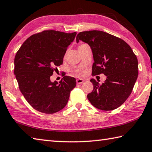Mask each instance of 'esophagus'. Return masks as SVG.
I'll list each match as a JSON object with an SVG mask.
<instances>
[{
  "label": "esophagus",
  "instance_id": "obj_1",
  "mask_svg": "<svg viewBox=\"0 0 152 152\" xmlns=\"http://www.w3.org/2000/svg\"><path fill=\"white\" fill-rule=\"evenodd\" d=\"M76 81H77V83L78 85H80V84L83 83L84 80H83V79H77Z\"/></svg>",
  "mask_w": 152,
  "mask_h": 152
}]
</instances>
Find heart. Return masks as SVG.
<instances>
[{
    "label": "heart",
    "mask_w": 152,
    "mask_h": 152,
    "mask_svg": "<svg viewBox=\"0 0 152 152\" xmlns=\"http://www.w3.org/2000/svg\"><path fill=\"white\" fill-rule=\"evenodd\" d=\"M83 45H85V44H83V45H80V46H79V47H81V46H83Z\"/></svg>",
    "instance_id": "b5f03b06"
}]
</instances>
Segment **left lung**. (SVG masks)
I'll return each instance as SVG.
<instances>
[{
    "label": "left lung",
    "mask_w": 152,
    "mask_h": 152,
    "mask_svg": "<svg viewBox=\"0 0 152 152\" xmlns=\"http://www.w3.org/2000/svg\"><path fill=\"white\" fill-rule=\"evenodd\" d=\"M82 41L92 50L94 75L107 77L102 84L91 79L94 90L87 95L90 103L99 110L111 111L119 107L131 94L137 79L138 61L129 45L124 40L101 31L79 33Z\"/></svg>",
    "instance_id": "1"
}]
</instances>
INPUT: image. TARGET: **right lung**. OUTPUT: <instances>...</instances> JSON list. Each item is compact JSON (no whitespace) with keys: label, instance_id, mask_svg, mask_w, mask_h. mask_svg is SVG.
Returning <instances> with one entry per match:
<instances>
[{"label":"right lung","instance_id":"right-lung-1","mask_svg":"<svg viewBox=\"0 0 152 152\" xmlns=\"http://www.w3.org/2000/svg\"><path fill=\"white\" fill-rule=\"evenodd\" d=\"M76 34V32L44 31L28 37L16 54L15 75L20 91L34 110L54 113L67 103L76 79L64 76L58 83L50 77L63 64L66 49Z\"/></svg>","mask_w":152,"mask_h":152}]
</instances>
